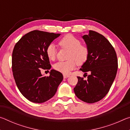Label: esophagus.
Listing matches in <instances>:
<instances>
[{"label":"esophagus","instance_id":"1","mask_svg":"<svg viewBox=\"0 0 130 130\" xmlns=\"http://www.w3.org/2000/svg\"><path fill=\"white\" fill-rule=\"evenodd\" d=\"M69 75H67V74H63V78H67L68 77H69Z\"/></svg>","mask_w":130,"mask_h":130}]
</instances>
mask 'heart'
Returning <instances> with one entry per match:
<instances>
[{
    "instance_id": "1",
    "label": "heart",
    "mask_w": 130,
    "mask_h": 130,
    "mask_svg": "<svg viewBox=\"0 0 130 130\" xmlns=\"http://www.w3.org/2000/svg\"><path fill=\"white\" fill-rule=\"evenodd\" d=\"M61 47L69 50L68 60L59 61L53 65L54 69L64 74H67L75 68L76 65H83L89 57V49L86 46L81 45V41L72 34H68L61 38L58 42ZM48 58L53 61L56 58L57 49L55 45L50 43L46 49Z\"/></svg>"
}]
</instances>
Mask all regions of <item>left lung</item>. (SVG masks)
Returning a JSON list of instances; mask_svg holds the SVG:
<instances>
[{
	"label": "left lung",
	"instance_id": "1",
	"mask_svg": "<svg viewBox=\"0 0 130 130\" xmlns=\"http://www.w3.org/2000/svg\"><path fill=\"white\" fill-rule=\"evenodd\" d=\"M82 37L89 54L80 70L89 75L87 80L77 77L74 91L79 99L94 103L102 100L109 92L117 73L118 58L113 47L103 35L89 30L88 34Z\"/></svg>",
	"mask_w": 130,
	"mask_h": 130
}]
</instances>
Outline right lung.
Wrapping results in <instances>:
<instances>
[{
  "label": "right lung",
  "instance_id": "right-lung-1",
  "mask_svg": "<svg viewBox=\"0 0 130 130\" xmlns=\"http://www.w3.org/2000/svg\"><path fill=\"white\" fill-rule=\"evenodd\" d=\"M60 35L34 30L15 44L12 54L13 76L19 91L30 102L42 103L49 100L63 80L62 74L56 70H50L49 76L41 73V69L51 68L46 49Z\"/></svg>",
  "mask_w": 130,
  "mask_h": 130
}]
</instances>
